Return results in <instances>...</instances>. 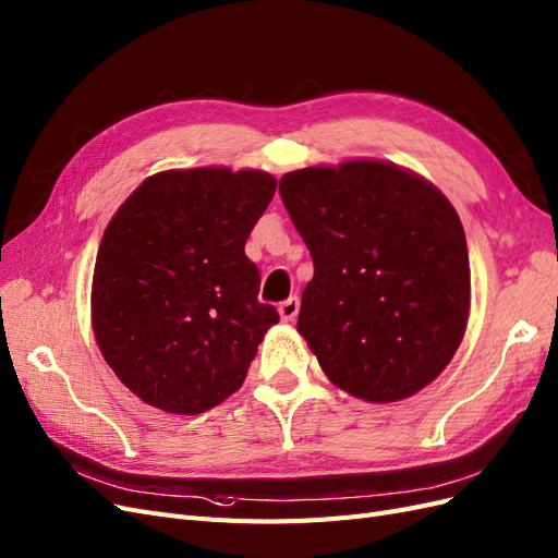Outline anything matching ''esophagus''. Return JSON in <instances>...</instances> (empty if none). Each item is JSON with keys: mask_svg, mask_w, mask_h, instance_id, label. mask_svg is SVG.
Instances as JSON below:
<instances>
[{"mask_svg": "<svg viewBox=\"0 0 558 558\" xmlns=\"http://www.w3.org/2000/svg\"><path fill=\"white\" fill-rule=\"evenodd\" d=\"M298 312H300V302H298V298L283 300L281 305H279V316H281L283 320H293V318L298 316Z\"/></svg>", "mask_w": 558, "mask_h": 558, "instance_id": "34e87169", "label": "esophagus"}]
</instances>
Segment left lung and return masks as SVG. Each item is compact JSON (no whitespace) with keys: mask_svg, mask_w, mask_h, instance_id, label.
Masks as SVG:
<instances>
[{"mask_svg":"<svg viewBox=\"0 0 558 558\" xmlns=\"http://www.w3.org/2000/svg\"><path fill=\"white\" fill-rule=\"evenodd\" d=\"M279 193L314 277L298 330L332 384L369 402L414 396L459 349L470 265L459 214L433 183L353 160L283 174Z\"/></svg>","mask_w":558,"mask_h":558,"instance_id":"1","label":"left lung"}]
</instances>
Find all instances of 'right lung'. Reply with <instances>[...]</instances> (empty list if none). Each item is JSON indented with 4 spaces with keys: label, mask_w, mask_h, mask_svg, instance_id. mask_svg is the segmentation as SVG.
I'll list each match as a JSON object with an SVG mask.
<instances>
[{
    "label": "right lung",
    "mask_w": 558,
    "mask_h": 558,
    "mask_svg": "<svg viewBox=\"0 0 558 558\" xmlns=\"http://www.w3.org/2000/svg\"><path fill=\"white\" fill-rule=\"evenodd\" d=\"M275 191L267 172L174 170L146 179L113 214L95 263L93 328L144 402L199 414L242 386L279 320L244 253Z\"/></svg>",
    "instance_id": "obj_1"
}]
</instances>
